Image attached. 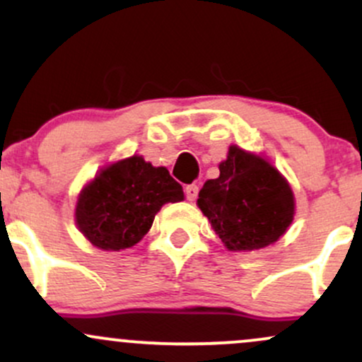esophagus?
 I'll use <instances>...</instances> for the list:
<instances>
[{"label":"esophagus","instance_id":"1","mask_svg":"<svg viewBox=\"0 0 362 362\" xmlns=\"http://www.w3.org/2000/svg\"><path fill=\"white\" fill-rule=\"evenodd\" d=\"M197 194H199V187L195 184H190V185L185 187V195H187V199H189L190 202L197 199Z\"/></svg>","mask_w":362,"mask_h":362}]
</instances>
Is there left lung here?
<instances>
[{
  "instance_id": "1",
  "label": "left lung",
  "mask_w": 362,
  "mask_h": 362,
  "mask_svg": "<svg viewBox=\"0 0 362 362\" xmlns=\"http://www.w3.org/2000/svg\"><path fill=\"white\" fill-rule=\"evenodd\" d=\"M197 206L231 252L276 243L294 218L293 190L267 160L230 146L219 177L207 180Z\"/></svg>"
}]
</instances>
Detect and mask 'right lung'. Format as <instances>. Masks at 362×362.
Masks as SVG:
<instances>
[{
  "label": "right lung",
  "instance_id": "1",
  "mask_svg": "<svg viewBox=\"0 0 362 362\" xmlns=\"http://www.w3.org/2000/svg\"><path fill=\"white\" fill-rule=\"evenodd\" d=\"M180 201L184 190L168 170L134 155L102 168L83 187L74 218L91 245L119 252L148 233L161 206Z\"/></svg>",
  "mask_w": 362,
  "mask_h": 362
}]
</instances>
